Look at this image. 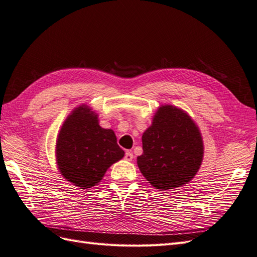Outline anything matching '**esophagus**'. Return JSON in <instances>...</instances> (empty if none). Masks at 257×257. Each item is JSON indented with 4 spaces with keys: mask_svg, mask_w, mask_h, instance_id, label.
Returning <instances> with one entry per match:
<instances>
[{
    "mask_svg": "<svg viewBox=\"0 0 257 257\" xmlns=\"http://www.w3.org/2000/svg\"><path fill=\"white\" fill-rule=\"evenodd\" d=\"M124 159H125L128 162H131V161H133L134 155H133V153H132L131 151H126L125 152V157H124Z\"/></svg>",
    "mask_w": 257,
    "mask_h": 257,
    "instance_id": "esophagus-1",
    "label": "esophagus"
}]
</instances>
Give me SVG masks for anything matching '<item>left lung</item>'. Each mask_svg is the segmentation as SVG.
Here are the masks:
<instances>
[{
	"label": "left lung",
	"instance_id": "8db88e82",
	"mask_svg": "<svg viewBox=\"0 0 257 257\" xmlns=\"http://www.w3.org/2000/svg\"><path fill=\"white\" fill-rule=\"evenodd\" d=\"M137 165L155 189L169 191L195 177L204 159L200 131L191 115L173 105H161L143 134Z\"/></svg>",
	"mask_w": 257,
	"mask_h": 257
}]
</instances>
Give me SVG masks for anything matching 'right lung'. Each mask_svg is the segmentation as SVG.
Here are the masks:
<instances>
[{
    "mask_svg": "<svg viewBox=\"0 0 257 257\" xmlns=\"http://www.w3.org/2000/svg\"><path fill=\"white\" fill-rule=\"evenodd\" d=\"M124 157L114 132L99 125L98 114L82 104L68 114L56 143L59 173L81 190L95 186L107 169Z\"/></svg>",
    "mask_w": 257,
    "mask_h": 257,
    "instance_id": "1",
    "label": "right lung"
}]
</instances>
